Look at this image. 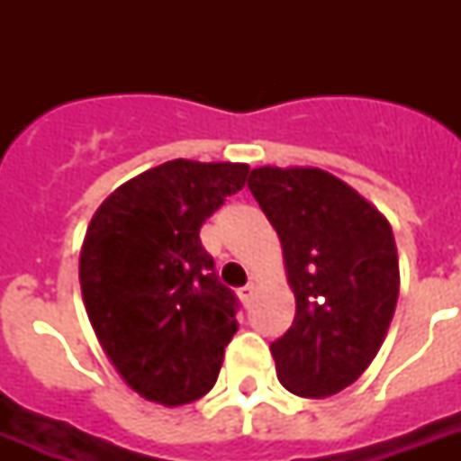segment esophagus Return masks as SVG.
I'll use <instances>...</instances> for the list:
<instances>
[{
    "instance_id": "34e87169",
    "label": "esophagus",
    "mask_w": 461,
    "mask_h": 461,
    "mask_svg": "<svg viewBox=\"0 0 461 461\" xmlns=\"http://www.w3.org/2000/svg\"><path fill=\"white\" fill-rule=\"evenodd\" d=\"M239 296H241V302H244V306H251V299H253V285H246V287L239 289Z\"/></svg>"
}]
</instances>
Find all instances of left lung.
Returning <instances> with one entry per match:
<instances>
[{"label": "left lung", "mask_w": 461, "mask_h": 461, "mask_svg": "<svg viewBox=\"0 0 461 461\" xmlns=\"http://www.w3.org/2000/svg\"><path fill=\"white\" fill-rule=\"evenodd\" d=\"M249 188L277 231L296 296L292 328L270 344L289 393L330 397L368 368L400 294L390 224L344 181L313 167H258Z\"/></svg>", "instance_id": "obj_1"}]
</instances>
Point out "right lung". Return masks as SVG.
<instances>
[{
  "label": "right lung",
  "instance_id": "1",
  "mask_svg": "<svg viewBox=\"0 0 461 461\" xmlns=\"http://www.w3.org/2000/svg\"><path fill=\"white\" fill-rule=\"evenodd\" d=\"M246 176V165L172 159L126 181L90 220L86 311L112 364L146 400L179 407L215 385L239 299L217 277L201 227Z\"/></svg>",
  "mask_w": 461,
  "mask_h": 461
}]
</instances>
